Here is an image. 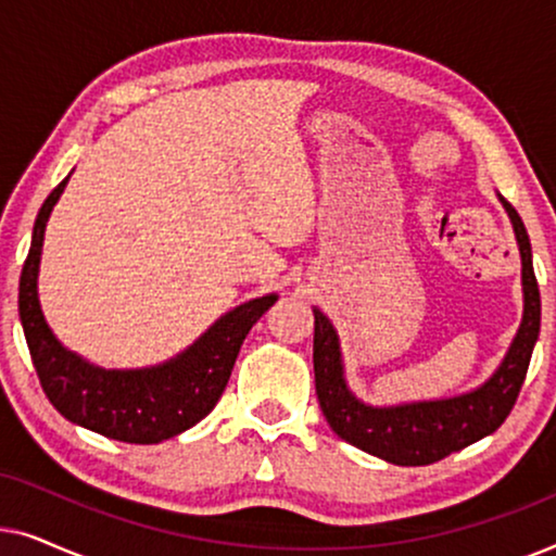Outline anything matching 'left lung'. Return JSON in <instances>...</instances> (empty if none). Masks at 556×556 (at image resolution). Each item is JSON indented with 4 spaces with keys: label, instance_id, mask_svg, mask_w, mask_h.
Masks as SVG:
<instances>
[{
    "label": "left lung",
    "instance_id": "obj_1",
    "mask_svg": "<svg viewBox=\"0 0 556 556\" xmlns=\"http://www.w3.org/2000/svg\"><path fill=\"white\" fill-rule=\"evenodd\" d=\"M514 225L521 253L523 318L501 367L473 392L458 397L371 407L346 387L339 337L329 318L314 308V375L326 422L349 445L394 466H430L501 428L519 397L542 324V299L531 263V242L519 212L498 194Z\"/></svg>",
    "mask_w": 556,
    "mask_h": 556
}]
</instances>
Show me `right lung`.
<instances>
[{"label": "right lung", "instance_id": "add662e5", "mask_svg": "<svg viewBox=\"0 0 556 556\" xmlns=\"http://www.w3.org/2000/svg\"><path fill=\"white\" fill-rule=\"evenodd\" d=\"M67 179L71 174L40 207L20 278V321L29 356L45 394L65 420L121 443H162L212 413L223 397L248 331L278 295L268 293L227 311L192 346L156 367L103 369L67 352L50 331L37 299L45 227Z\"/></svg>", "mask_w": 556, "mask_h": 556}]
</instances>
